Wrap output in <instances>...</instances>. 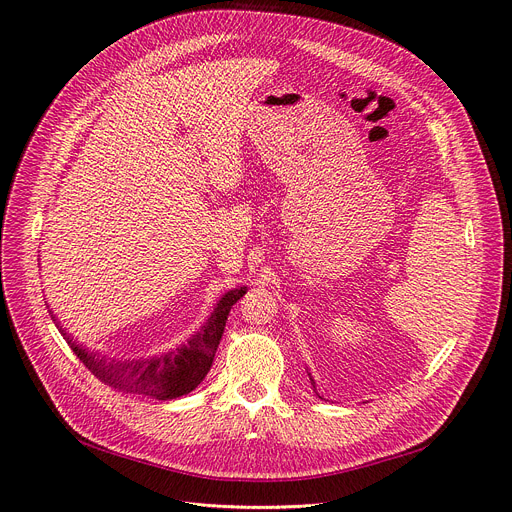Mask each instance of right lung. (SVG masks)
<instances>
[{
	"label": "right lung",
	"mask_w": 512,
	"mask_h": 512,
	"mask_svg": "<svg viewBox=\"0 0 512 512\" xmlns=\"http://www.w3.org/2000/svg\"><path fill=\"white\" fill-rule=\"evenodd\" d=\"M245 292V288L226 292L218 302L216 311L208 319V323L189 339L187 346L158 358L111 362L105 358H98L94 352L82 350L72 342L70 335H65L63 331L61 333L74 350V354L80 358V362L98 381L123 393L148 395L160 401L175 399L191 393L203 379H206V374L212 368L232 304ZM51 319L55 321V317ZM55 325L59 327V323Z\"/></svg>",
	"instance_id": "1"
}]
</instances>
